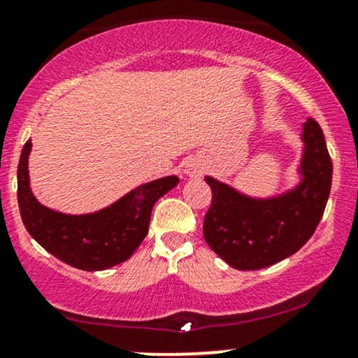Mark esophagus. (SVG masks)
Instances as JSON below:
<instances>
[{
  "instance_id": "obj_1",
  "label": "esophagus",
  "mask_w": 358,
  "mask_h": 358,
  "mask_svg": "<svg viewBox=\"0 0 358 358\" xmlns=\"http://www.w3.org/2000/svg\"><path fill=\"white\" fill-rule=\"evenodd\" d=\"M183 171H185V175L190 176V178H200V176L205 173V166L200 160H195V158H192L190 162L185 163V170Z\"/></svg>"
}]
</instances>
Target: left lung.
Returning a JSON list of instances; mask_svg holds the SVG:
<instances>
[{
    "instance_id": "left-lung-1",
    "label": "left lung",
    "mask_w": 358,
    "mask_h": 358,
    "mask_svg": "<svg viewBox=\"0 0 358 358\" xmlns=\"http://www.w3.org/2000/svg\"><path fill=\"white\" fill-rule=\"evenodd\" d=\"M299 182L270 196H253L205 176L212 188L203 235L210 248L236 270H260L299 252L313 235L331 187V160L320 124L307 118Z\"/></svg>"
}]
</instances>
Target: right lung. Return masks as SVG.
<instances>
[{
    "label": "right lung",
    "instance_id": "add662e5",
    "mask_svg": "<svg viewBox=\"0 0 358 358\" xmlns=\"http://www.w3.org/2000/svg\"><path fill=\"white\" fill-rule=\"evenodd\" d=\"M31 140L21 150L18 205L28 234L46 252L86 272H100L123 264L148 234L153 205L178 185L176 175L133 188L105 208L92 213H63L38 201L29 185Z\"/></svg>",
    "mask_w": 358,
    "mask_h": 358
}]
</instances>
